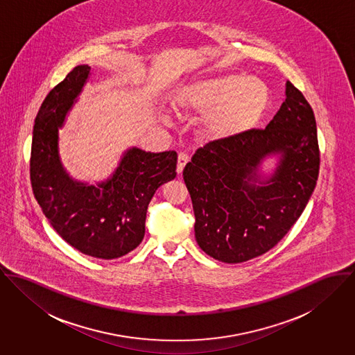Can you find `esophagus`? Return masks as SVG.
<instances>
[{
  "label": "esophagus",
  "instance_id": "obj_1",
  "mask_svg": "<svg viewBox=\"0 0 355 355\" xmlns=\"http://www.w3.org/2000/svg\"><path fill=\"white\" fill-rule=\"evenodd\" d=\"M189 162V158H188V155L187 154H184V153H180V155H178V162H177V173L178 174H181L182 173V170H184V167L187 166V163Z\"/></svg>",
  "mask_w": 355,
  "mask_h": 355
}]
</instances>
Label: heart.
<instances>
[{
	"mask_svg": "<svg viewBox=\"0 0 355 355\" xmlns=\"http://www.w3.org/2000/svg\"><path fill=\"white\" fill-rule=\"evenodd\" d=\"M268 103V89L260 80L236 73L191 81L171 96L178 114L200 116L197 133L204 141H229L246 135L264 117Z\"/></svg>",
	"mask_w": 355,
	"mask_h": 355,
	"instance_id": "obj_1",
	"label": "heart"
}]
</instances>
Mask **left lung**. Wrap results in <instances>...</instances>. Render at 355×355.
<instances>
[{
  "label": "left lung",
  "mask_w": 355,
  "mask_h": 355,
  "mask_svg": "<svg viewBox=\"0 0 355 355\" xmlns=\"http://www.w3.org/2000/svg\"><path fill=\"white\" fill-rule=\"evenodd\" d=\"M284 95L266 129L209 143L184 168L197 243L215 260L236 264L272 249L315 191V114L290 81Z\"/></svg>",
  "instance_id": "8db88e82"
}]
</instances>
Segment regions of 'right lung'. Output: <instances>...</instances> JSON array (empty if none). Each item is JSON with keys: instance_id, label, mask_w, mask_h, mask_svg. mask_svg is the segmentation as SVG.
<instances>
[{"instance_id": "right-lung-1", "label": "right lung", "mask_w": 355, "mask_h": 355, "mask_svg": "<svg viewBox=\"0 0 355 355\" xmlns=\"http://www.w3.org/2000/svg\"><path fill=\"white\" fill-rule=\"evenodd\" d=\"M91 76L78 65L40 106L31 147V185L53 229L83 254L113 260L136 249L146 233V214L159 187L175 178L174 151H123L114 171L89 184L73 178L60 155V129Z\"/></svg>"}]
</instances>
